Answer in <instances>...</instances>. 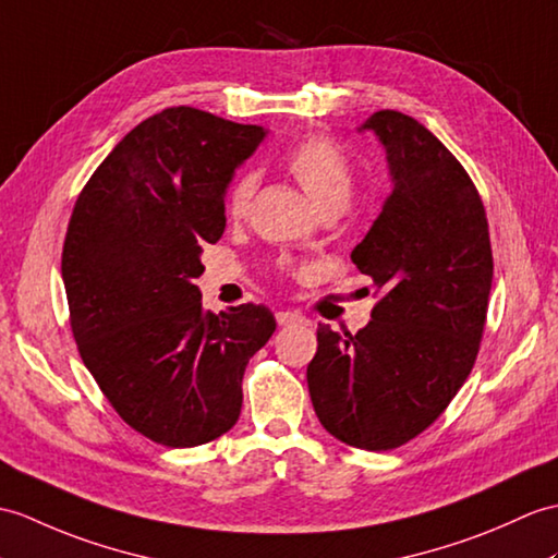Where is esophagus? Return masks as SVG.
Wrapping results in <instances>:
<instances>
[{
  "instance_id": "esophagus-1",
  "label": "esophagus",
  "mask_w": 558,
  "mask_h": 558,
  "mask_svg": "<svg viewBox=\"0 0 558 558\" xmlns=\"http://www.w3.org/2000/svg\"><path fill=\"white\" fill-rule=\"evenodd\" d=\"M276 320L278 326H302V323H306V318L302 314H296V311H278Z\"/></svg>"
}]
</instances>
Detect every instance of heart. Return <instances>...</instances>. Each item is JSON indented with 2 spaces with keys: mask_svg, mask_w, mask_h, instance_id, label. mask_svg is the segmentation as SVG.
Here are the masks:
<instances>
[{
  "mask_svg": "<svg viewBox=\"0 0 558 558\" xmlns=\"http://www.w3.org/2000/svg\"><path fill=\"white\" fill-rule=\"evenodd\" d=\"M282 161L320 211L332 209V206L344 209L354 190V173L344 154L330 140L304 137L288 149ZM256 185L258 175L254 171L242 173L232 183L226 199L230 218H242L250 211Z\"/></svg>",
  "mask_w": 558,
  "mask_h": 558,
  "instance_id": "b5f03b06",
  "label": "heart"
}]
</instances>
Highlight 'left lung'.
<instances>
[{"instance_id": "left-lung-1", "label": "left lung", "mask_w": 558, "mask_h": 558, "mask_svg": "<svg viewBox=\"0 0 558 558\" xmlns=\"http://www.w3.org/2000/svg\"><path fill=\"white\" fill-rule=\"evenodd\" d=\"M385 149L392 190L352 262L383 290L371 323L318 326L308 395L340 442L385 451L423 433L475 364L492 288L483 202L442 142L383 109L356 128Z\"/></svg>"}]
</instances>
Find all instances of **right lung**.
<instances>
[{
  "instance_id": "right-lung-1",
  "label": "right lung",
  "mask_w": 558,
  "mask_h": 558,
  "mask_svg": "<svg viewBox=\"0 0 558 558\" xmlns=\"http://www.w3.org/2000/svg\"><path fill=\"white\" fill-rule=\"evenodd\" d=\"M268 135L192 107L135 125L89 178L61 276L83 364L119 416L166 447L240 418L242 375L276 332L266 306L211 314L194 280L226 230V192Z\"/></svg>"
}]
</instances>
